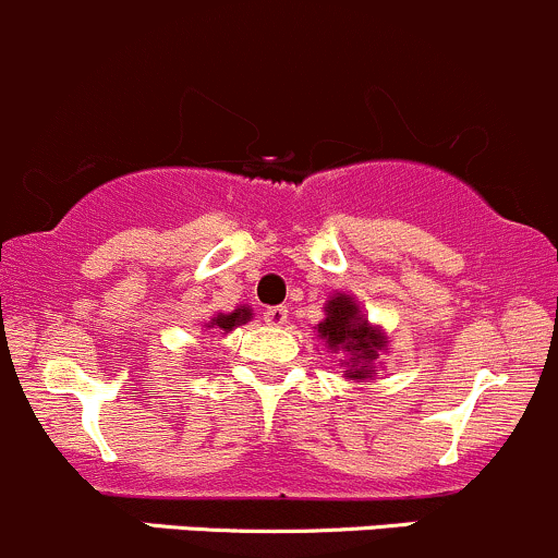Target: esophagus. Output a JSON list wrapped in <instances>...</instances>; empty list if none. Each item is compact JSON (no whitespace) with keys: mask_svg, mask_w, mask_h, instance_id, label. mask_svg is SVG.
<instances>
[{"mask_svg":"<svg viewBox=\"0 0 558 558\" xmlns=\"http://www.w3.org/2000/svg\"><path fill=\"white\" fill-rule=\"evenodd\" d=\"M263 319H266L268 325H274V327L284 325V322H287V306H268L266 312H263Z\"/></svg>","mask_w":558,"mask_h":558,"instance_id":"esophagus-1","label":"esophagus"}]
</instances>
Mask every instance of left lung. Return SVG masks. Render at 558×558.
Segmentation results:
<instances>
[{
    "label": "left lung",
    "instance_id": "1",
    "mask_svg": "<svg viewBox=\"0 0 558 558\" xmlns=\"http://www.w3.org/2000/svg\"><path fill=\"white\" fill-rule=\"evenodd\" d=\"M317 330L332 352L343 349L352 354V365L347 371L349 378H365L371 373V363L378 357V349L387 347V338L360 317L357 306L347 295H338L327 303V319Z\"/></svg>",
    "mask_w": 558,
    "mask_h": 558
}]
</instances>
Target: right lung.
<instances>
[{
  "label": "right lung",
  "mask_w": 558,
  "mask_h": 558,
  "mask_svg": "<svg viewBox=\"0 0 558 558\" xmlns=\"http://www.w3.org/2000/svg\"><path fill=\"white\" fill-rule=\"evenodd\" d=\"M252 314H250V308H236V312L233 314H217L215 319H211V325H217L220 327V330H233V327L236 325H244L246 319H250Z\"/></svg>",
  "instance_id": "1"
}]
</instances>
